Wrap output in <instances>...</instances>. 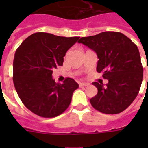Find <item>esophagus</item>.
Instances as JSON below:
<instances>
[{"label":"esophagus","instance_id":"esophagus-1","mask_svg":"<svg viewBox=\"0 0 148 148\" xmlns=\"http://www.w3.org/2000/svg\"><path fill=\"white\" fill-rule=\"evenodd\" d=\"M89 85V84L88 83H79V86L82 88V87H86V86Z\"/></svg>","mask_w":148,"mask_h":148}]
</instances>
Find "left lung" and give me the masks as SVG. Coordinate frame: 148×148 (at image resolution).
Segmentation results:
<instances>
[{"instance_id":"8db88e82","label":"left lung","mask_w":148,"mask_h":148,"mask_svg":"<svg viewBox=\"0 0 148 148\" xmlns=\"http://www.w3.org/2000/svg\"><path fill=\"white\" fill-rule=\"evenodd\" d=\"M96 52L97 71L108 83L94 82L96 96L90 100L93 108L103 114L124 111L138 96L143 80V67L137 45L127 36L116 31L83 37L78 41Z\"/></svg>"}]
</instances>
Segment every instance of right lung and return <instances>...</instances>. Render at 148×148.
<instances>
[{
    "label": "right lung",
    "mask_w": 148,
    "mask_h": 148,
    "mask_svg": "<svg viewBox=\"0 0 148 148\" xmlns=\"http://www.w3.org/2000/svg\"><path fill=\"white\" fill-rule=\"evenodd\" d=\"M79 38L38 32L27 38L17 49L13 81L22 103L34 114L51 118L69 107L78 84L70 77L63 84L56 83L52 73L62 66L65 53Z\"/></svg>",
    "instance_id": "1"
}]
</instances>
